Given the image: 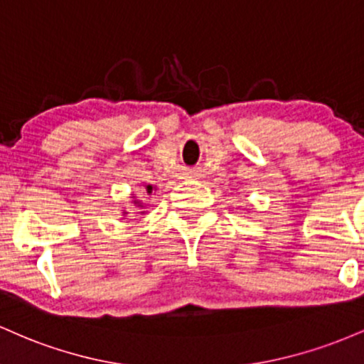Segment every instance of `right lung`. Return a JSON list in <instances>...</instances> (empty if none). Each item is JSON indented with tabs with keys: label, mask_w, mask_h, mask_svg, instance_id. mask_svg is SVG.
Returning <instances> with one entry per match:
<instances>
[{
	"label": "right lung",
	"mask_w": 364,
	"mask_h": 364,
	"mask_svg": "<svg viewBox=\"0 0 364 364\" xmlns=\"http://www.w3.org/2000/svg\"><path fill=\"white\" fill-rule=\"evenodd\" d=\"M151 189H153V187H151V186H149V187H148V193H151Z\"/></svg>",
	"instance_id": "add662e5"
}]
</instances>
